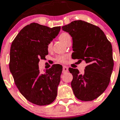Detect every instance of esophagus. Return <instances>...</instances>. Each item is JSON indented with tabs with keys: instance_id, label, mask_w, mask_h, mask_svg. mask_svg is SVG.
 <instances>
[{
	"instance_id": "34e87169",
	"label": "esophagus",
	"mask_w": 120,
	"mask_h": 120,
	"mask_svg": "<svg viewBox=\"0 0 120 120\" xmlns=\"http://www.w3.org/2000/svg\"><path fill=\"white\" fill-rule=\"evenodd\" d=\"M68 72V68L66 66H63V73H66Z\"/></svg>"
}]
</instances>
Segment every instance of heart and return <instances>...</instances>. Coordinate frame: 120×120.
Returning <instances> with one entry per match:
<instances>
[{
  "label": "heart",
  "mask_w": 120,
  "mask_h": 120,
  "mask_svg": "<svg viewBox=\"0 0 120 120\" xmlns=\"http://www.w3.org/2000/svg\"><path fill=\"white\" fill-rule=\"evenodd\" d=\"M68 36H69V34H67V33H61L60 35V36H59V39H60L62 42L64 43V40H66V38H67ZM51 46L52 43H49V44L48 45V49H49L51 48ZM67 58V55H60V56H57V57H56V60H57L58 62H59V63H64V62L66 61Z\"/></svg>",
  "instance_id": "obj_1"
}]
</instances>
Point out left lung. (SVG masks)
<instances>
[{"mask_svg":"<svg viewBox=\"0 0 120 120\" xmlns=\"http://www.w3.org/2000/svg\"><path fill=\"white\" fill-rule=\"evenodd\" d=\"M72 37L73 59L87 63L80 74L69 68L71 86L75 96L85 101L94 100L108 87L113 68L112 45L99 27L83 20H75L62 26Z\"/></svg>","mask_w":120,"mask_h":120,"instance_id":"1","label":"left lung"}]
</instances>
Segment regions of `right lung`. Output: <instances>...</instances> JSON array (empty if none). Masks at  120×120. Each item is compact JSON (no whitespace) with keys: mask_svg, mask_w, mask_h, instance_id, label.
<instances>
[{"mask_svg":"<svg viewBox=\"0 0 120 120\" xmlns=\"http://www.w3.org/2000/svg\"><path fill=\"white\" fill-rule=\"evenodd\" d=\"M60 28L32 23L20 31L11 46L9 66L14 83L27 100L38 106L49 105L57 97L62 66L54 64L41 74L38 62L48 54V45Z\"/></svg>","mask_w":120,"mask_h":120,"instance_id":"1","label":"right lung"}]
</instances>
